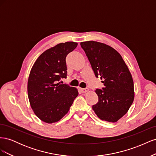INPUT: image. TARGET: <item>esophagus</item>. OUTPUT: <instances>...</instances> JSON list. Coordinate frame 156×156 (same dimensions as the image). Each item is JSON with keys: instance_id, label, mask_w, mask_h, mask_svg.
Segmentation results:
<instances>
[{"instance_id": "esophagus-1", "label": "esophagus", "mask_w": 156, "mask_h": 156, "mask_svg": "<svg viewBox=\"0 0 156 156\" xmlns=\"http://www.w3.org/2000/svg\"><path fill=\"white\" fill-rule=\"evenodd\" d=\"M80 91H81L82 93H86L88 91V88H79Z\"/></svg>"}]
</instances>
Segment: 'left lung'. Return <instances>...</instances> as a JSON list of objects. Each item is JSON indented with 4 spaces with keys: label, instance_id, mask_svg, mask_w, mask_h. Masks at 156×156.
Returning <instances> with one entry per match:
<instances>
[{
    "label": "left lung",
    "instance_id": "obj_1",
    "mask_svg": "<svg viewBox=\"0 0 156 156\" xmlns=\"http://www.w3.org/2000/svg\"><path fill=\"white\" fill-rule=\"evenodd\" d=\"M96 77L104 87L96 89L98 101L92 109L102 120L116 122L126 114L134 100L133 78L122 56L111 47L100 42H81Z\"/></svg>",
    "mask_w": 156,
    "mask_h": 156
}]
</instances>
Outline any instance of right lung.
Returning <instances> with one entry per match:
<instances>
[{"instance_id":"obj_1","label":"right lung","mask_w":156,"mask_h":156,"mask_svg":"<svg viewBox=\"0 0 156 156\" xmlns=\"http://www.w3.org/2000/svg\"><path fill=\"white\" fill-rule=\"evenodd\" d=\"M77 43H61L44 51L33 65L28 80V96L35 115L46 123L59 121L69 110L77 89L60 84L67 77L66 58Z\"/></svg>"}]
</instances>
